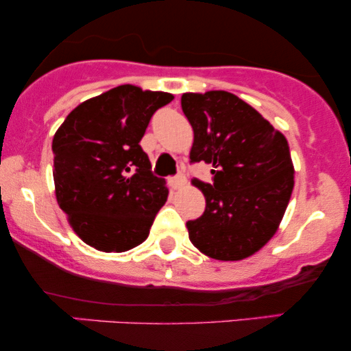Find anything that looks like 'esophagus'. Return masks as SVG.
<instances>
[{"instance_id": "obj_1", "label": "esophagus", "mask_w": 351, "mask_h": 351, "mask_svg": "<svg viewBox=\"0 0 351 351\" xmlns=\"http://www.w3.org/2000/svg\"><path fill=\"white\" fill-rule=\"evenodd\" d=\"M184 183H186V180H184L183 175H178V176H175V178L168 180V186H170L171 191H176V189L183 188Z\"/></svg>"}]
</instances>
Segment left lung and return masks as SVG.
Here are the masks:
<instances>
[{"label": "left lung", "instance_id": "obj_1", "mask_svg": "<svg viewBox=\"0 0 351 351\" xmlns=\"http://www.w3.org/2000/svg\"><path fill=\"white\" fill-rule=\"evenodd\" d=\"M181 108L193 127L191 162L213 167V184L193 180L206 198L188 221L193 245L216 261H243L272 239L293 189L287 138L256 108L226 90L186 92Z\"/></svg>", "mask_w": 351, "mask_h": 351}]
</instances>
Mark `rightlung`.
<instances>
[{"instance_id":"1","label":"right lung","mask_w":351,"mask_h":351,"mask_svg":"<svg viewBox=\"0 0 351 351\" xmlns=\"http://www.w3.org/2000/svg\"><path fill=\"white\" fill-rule=\"evenodd\" d=\"M173 99L123 84L79 104L54 134L56 199L90 247L125 252L150 234L168 188L152 175L140 140L152 115Z\"/></svg>"}]
</instances>
